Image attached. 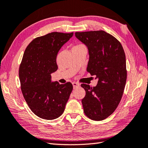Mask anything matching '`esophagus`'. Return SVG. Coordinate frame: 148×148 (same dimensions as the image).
Wrapping results in <instances>:
<instances>
[{
	"label": "esophagus",
	"instance_id": "34e87169",
	"mask_svg": "<svg viewBox=\"0 0 148 148\" xmlns=\"http://www.w3.org/2000/svg\"><path fill=\"white\" fill-rule=\"evenodd\" d=\"M72 85H73V88H75L76 87H78L80 85L79 84H78L77 82H73L72 83Z\"/></svg>",
	"mask_w": 148,
	"mask_h": 148
}]
</instances>
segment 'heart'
<instances>
[{"mask_svg":"<svg viewBox=\"0 0 148 148\" xmlns=\"http://www.w3.org/2000/svg\"><path fill=\"white\" fill-rule=\"evenodd\" d=\"M82 46H84V45H82V44H78L77 45H75V46H74L73 48H78V47H82Z\"/></svg>","mask_w":148,"mask_h":148,"instance_id":"heart-1","label":"heart"}]
</instances>
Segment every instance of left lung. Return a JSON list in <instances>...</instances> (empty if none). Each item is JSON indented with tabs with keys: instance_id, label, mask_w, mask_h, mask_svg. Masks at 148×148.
Masks as SVG:
<instances>
[{
	"instance_id": "8db88e82",
	"label": "left lung",
	"mask_w": 148,
	"mask_h": 148,
	"mask_svg": "<svg viewBox=\"0 0 148 148\" xmlns=\"http://www.w3.org/2000/svg\"><path fill=\"white\" fill-rule=\"evenodd\" d=\"M89 55L87 71L98 79L96 87L81 85L86 94L82 100L85 115L96 121L112 114L119 104L127 80L125 54L120 42L106 32H76Z\"/></svg>"
}]
</instances>
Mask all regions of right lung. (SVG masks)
Segmentation results:
<instances>
[{
	"instance_id": "1",
	"label": "right lung",
	"mask_w": 148,
	"mask_h": 148,
	"mask_svg": "<svg viewBox=\"0 0 148 148\" xmlns=\"http://www.w3.org/2000/svg\"><path fill=\"white\" fill-rule=\"evenodd\" d=\"M73 35L52 32L35 38L25 49L19 69L21 89L32 112L41 119L60 117L73 90L70 82H52L51 75L58 70L59 51Z\"/></svg>"
}]
</instances>
